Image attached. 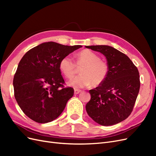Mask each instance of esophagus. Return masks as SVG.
<instances>
[{"label":"esophagus","instance_id":"obj_1","mask_svg":"<svg viewBox=\"0 0 156 156\" xmlns=\"http://www.w3.org/2000/svg\"><path fill=\"white\" fill-rule=\"evenodd\" d=\"M81 92V90H78V89H75V90H74V94H79Z\"/></svg>","mask_w":156,"mask_h":156}]
</instances>
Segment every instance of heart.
Masks as SVG:
<instances>
[{"mask_svg": "<svg viewBox=\"0 0 156 156\" xmlns=\"http://www.w3.org/2000/svg\"><path fill=\"white\" fill-rule=\"evenodd\" d=\"M77 67L81 68L80 75L70 80L68 84L76 88L92 86L96 87L105 82L109 73L108 63L100 58V56L93 51L84 49L76 55L75 62L69 56L60 60L59 68L64 76L71 79L77 73Z\"/></svg>", "mask_w": 156, "mask_h": 156, "instance_id": "obj_1", "label": "heart"}]
</instances>
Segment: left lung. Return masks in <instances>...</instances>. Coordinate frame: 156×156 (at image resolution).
<instances>
[{
	"mask_svg": "<svg viewBox=\"0 0 156 156\" xmlns=\"http://www.w3.org/2000/svg\"><path fill=\"white\" fill-rule=\"evenodd\" d=\"M104 55L109 66L105 82L90 90L91 98L86 105L90 117L108 126L126 120L133 109L140 89V77L129 58L108 45L85 46Z\"/></svg>",
	"mask_w": 156,
	"mask_h": 156,
	"instance_id": "8db88e82",
	"label": "left lung"
}]
</instances>
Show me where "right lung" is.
I'll return each instance as SVG.
<instances>
[{
  "mask_svg": "<svg viewBox=\"0 0 156 156\" xmlns=\"http://www.w3.org/2000/svg\"><path fill=\"white\" fill-rule=\"evenodd\" d=\"M81 47L45 42L23 56L13 77L14 96L21 109L30 119L45 124L62 112L74 90L64 87L60 61Z\"/></svg>",
  "mask_w": 156,
  "mask_h": 156,
  "instance_id": "1",
  "label": "right lung"
}]
</instances>
